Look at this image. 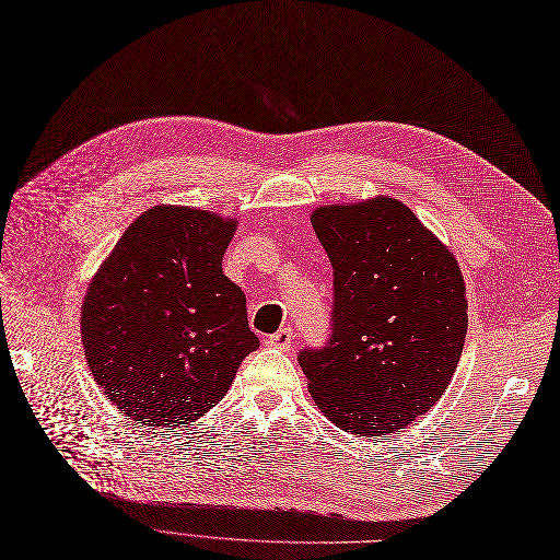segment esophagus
<instances>
[{
	"instance_id": "34e87169",
	"label": "esophagus",
	"mask_w": 560,
	"mask_h": 560,
	"mask_svg": "<svg viewBox=\"0 0 560 560\" xmlns=\"http://www.w3.org/2000/svg\"><path fill=\"white\" fill-rule=\"evenodd\" d=\"M265 343H267V346H272V348H281V350H288V348L293 346V329H291V327H281L279 332L269 335V337L265 339Z\"/></svg>"
}]
</instances>
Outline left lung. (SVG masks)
Listing matches in <instances>:
<instances>
[{
    "mask_svg": "<svg viewBox=\"0 0 560 560\" xmlns=\"http://www.w3.org/2000/svg\"><path fill=\"white\" fill-rule=\"evenodd\" d=\"M312 225L335 267V312L329 343L300 353L308 392L339 429L389 436L424 416L457 371L462 267L389 196L320 205Z\"/></svg>",
    "mask_w": 560,
    "mask_h": 560,
    "instance_id": "left-lung-1",
    "label": "left lung"
}]
</instances>
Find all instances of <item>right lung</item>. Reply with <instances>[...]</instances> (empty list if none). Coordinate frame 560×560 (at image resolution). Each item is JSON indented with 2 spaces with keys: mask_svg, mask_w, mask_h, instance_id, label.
Wrapping results in <instances>:
<instances>
[{
  "mask_svg": "<svg viewBox=\"0 0 560 560\" xmlns=\"http://www.w3.org/2000/svg\"><path fill=\"white\" fill-rule=\"evenodd\" d=\"M237 219L189 205L142 212L80 306L96 385L140 427L189 424L217 406L260 346L242 288L223 275Z\"/></svg>",
  "mask_w": 560,
  "mask_h": 560,
  "instance_id": "obj_1",
  "label": "right lung"
}]
</instances>
